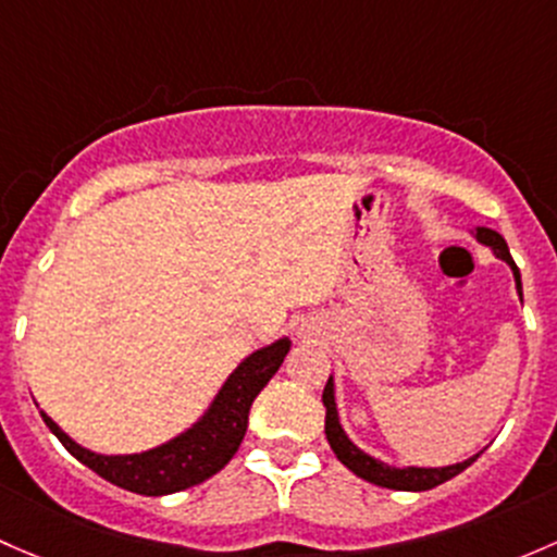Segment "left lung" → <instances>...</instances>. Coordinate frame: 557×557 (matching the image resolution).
I'll list each match as a JSON object with an SVG mask.
<instances>
[{"mask_svg": "<svg viewBox=\"0 0 557 557\" xmlns=\"http://www.w3.org/2000/svg\"><path fill=\"white\" fill-rule=\"evenodd\" d=\"M474 238H478L480 244L491 246L493 255H496L498 260H504L509 268H512L515 289H518L520 300H523V284H520V271H518V265H515L512 255H509L507 240L498 236L496 231H491V227H478ZM321 403H324V407H326L324 434H326V440H330V448L335 450L337 461L346 463V467L351 469V472L357 474V478H362V480H367V483H372V485H381V488H392V491H429V488H437V485L448 483L450 478L461 474L463 469L469 467V463H474L480 458V453H478V456L467 458V461H461V463H450V467H405V469L388 467V463L377 461V458L367 456L364 450H359L357 445H354L351 440H348V434L343 432L341 418H337L335 383H332V375H330V381H326L324 394H321Z\"/></svg>", "mask_w": 557, "mask_h": 557, "instance_id": "left-lung-1", "label": "left lung"}]
</instances>
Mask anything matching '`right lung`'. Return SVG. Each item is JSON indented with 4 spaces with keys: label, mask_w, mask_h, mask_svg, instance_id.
I'll list each match as a JSON object with an SVG mask.
<instances>
[{
    "label": "right lung",
    "mask_w": 557,
    "mask_h": 557,
    "mask_svg": "<svg viewBox=\"0 0 557 557\" xmlns=\"http://www.w3.org/2000/svg\"><path fill=\"white\" fill-rule=\"evenodd\" d=\"M289 337H281L271 346L249 354L231 372V377L220 388L209 410L200 416V421H195L180 437L145 453L101 456V453L74 443L48 412H42V421L48 423L50 432L61 440V445L77 461L94 469L99 478L109 480L117 488L141 493V496H165V493L185 491L203 483L236 456L246 426H249L251 403L268 386V381L276 375L281 362L289 354Z\"/></svg>",
    "instance_id": "right-lung-1"
}]
</instances>
